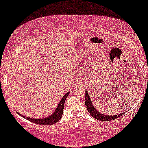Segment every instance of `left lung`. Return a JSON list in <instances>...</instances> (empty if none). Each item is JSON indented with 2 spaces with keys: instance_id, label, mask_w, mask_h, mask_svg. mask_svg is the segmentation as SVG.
<instances>
[{
  "instance_id": "left-lung-1",
  "label": "left lung",
  "mask_w": 148,
  "mask_h": 148,
  "mask_svg": "<svg viewBox=\"0 0 148 148\" xmlns=\"http://www.w3.org/2000/svg\"><path fill=\"white\" fill-rule=\"evenodd\" d=\"M85 103H86V108H87L88 112L94 118L97 119V120H100V121H109V120H115V119H118L120 118V116H122L124 113H121V114L115 115H103L101 113H99V111H97L95 108L93 106L92 103L91 102L90 98L89 95H88V93L87 91H86V97H85Z\"/></svg>"
}]
</instances>
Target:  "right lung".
Listing matches in <instances>:
<instances>
[{"label":"right lung","instance_id":"add662e5","mask_svg":"<svg viewBox=\"0 0 148 148\" xmlns=\"http://www.w3.org/2000/svg\"><path fill=\"white\" fill-rule=\"evenodd\" d=\"M69 94V92L66 93L64 95L63 97L62 98V99L60 100V103H59L58 106L57 108L56 109V111H54V113H53L52 115H51L49 117H47V118H42V119H34V118H30L29 117H26V116H23V115H21V117H23V118L27 119L29 121L32 122V123L37 124V125H53V124L56 123L58 121L60 120L61 117L62 115V113H63V109H64V101H65L66 98L67 97L68 95Z\"/></svg>","mask_w":148,"mask_h":148}]
</instances>
